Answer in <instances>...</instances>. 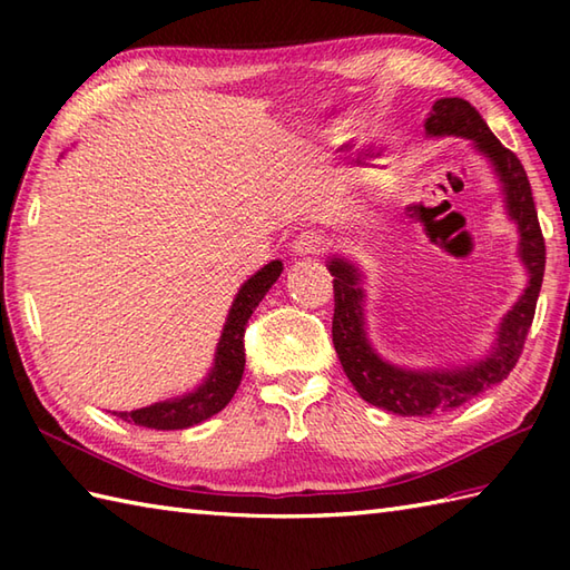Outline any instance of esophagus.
I'll list each match as a JSON object with an SVG mask.
<instances>
[{
	"mask_svg": "<svg viewBox=\"0 0 570 570\" xmlns=\"http://www.w3.org/2000/svg\"><path fill=\"white\" fill-rule=\"evenodd\" d=\"M328 247H331V237L325 233H318V229H306V233H301L294 242V252L301 254V257L323 254Z\"/></svg>",
	"mask_w": 570,
	"mask_h": 570,
	"instance_id": "34e87169",
	"label": "esophagus"
}]
</instances>
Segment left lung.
<instances>
[{
  "mask_svg": "<svg viewBox=\"0 0 570 570\" xmlns=\"http://www.w3.org/2000/svg\"><path fill=\"white\" fill-rule=\"evenodd\" d=\"M423 127L433 137H468L492 159L504 184L507 208H510V215L519 225V235H522L519 254L527 264L529 286L502 321L498 347L488 360L455 372H406L386 365L372 353L365 331H362V292L357 286V272L343 259L331 262V274L335 276L333 345L337 357H341V365L365 402L402 416H429L439 414V411L458 409L470 399H475L480 392L507 380V374L514 370L519 357H522L524 341L531 321H534L543 266H547V245H543L539 215L534 198H531L524 166L514 151L502 147V141L482 122L475 107L460 98H443L433 105V112Z\"/></svg>",
  "mask_w": 570,
  "mask_h": 570,
  "instance_id": "1",
  "label": "left lung"
}]
</instances>
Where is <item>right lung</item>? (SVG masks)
<instances>
[{"label": "right lung", "instance_id": "right-lung-1", "mask_svg": "<svg viewBox=\"0 0 570 570\" xmlns=\"http://www.w3.org/2000/svg\"><path fill=\"white\" fill-rule=\"evenodd\" d=\"M278 274H282V262H272L239 288L235 304L229 308L220 343H217L215 367L210 372L208 382H205L198 392H193L184 399H174V402L151 404L147 409L129 411V414L127 411H119L117 416L122 421H135L137 426H147L156 431H176V429L196 426V423L210 419L213 414H217V411L225 409L229 399L235 396L242 372H245L247 321L254 313V308L259 306L264 294L269 292Z\"/></svg>", "mask_w": 570, "mask_h": 570}]
</instances>
